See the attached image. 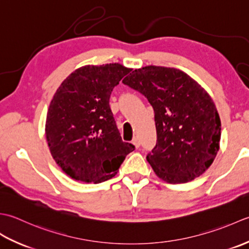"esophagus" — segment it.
<instances>
[{
	"instance_id": "obj_1",
	"label": "esophagus",
	"mask_w": 249,
	"mask_h": 249,
	"mask_svg": "<svg viewBox=\"0 0 249 249\" xmlns=\"http://www.w3.org/2000/svg\"><path fill=\"white\" fill-rule=\"evenodd\" d=\"M132 144H133L135 146V148H139V147L141 146V141L139 138H134L133 141H132Z\"/></svg>"
}]
</instances>
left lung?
<instances>
[{"label": "left lung", "mask_w": 249, "mask_h": 249, "mask_svg": "<svg viewBox=\"0 0 249 249\" xmlns=\"http://www.w3.org/2000/svg\"><path fill=\"white\" fill-rule=\"evenodd\" d=\"M144 94L155 111L157 144L147 161L169 184L194 180L219 150L221 124L214 101L180 70L148 65L123 80Z\"/></svg>", "instance_id": "obj_1"}]
</instances>
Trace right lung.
<instances>
[{
  "label": "right lung",
  "mask_w": 249,
  "mask_h": 249,
  "mask_svg": "<svg viewBox=\"0 0 249 249\" xmlns=\"http://www.w3.org/2000/svg\"><path fill=\"white\" fill-rule=\"evenodd\" d=\"M130 71L119 63L85 65L55 91L45 133L53 160L71 178L107 180L134 150L121 140L109 107L111 91Z\"/></svg>",
  "instance_id": "1"
}]
</instances>
